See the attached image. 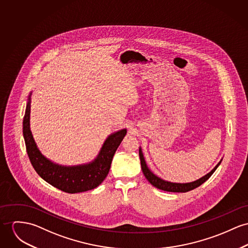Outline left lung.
I'll return each instance as SVG.
<instances>
[{
    "label": "left lung",
    "mask_w": 248,
    "mask_h": 248,
    "mask_svg": "<svg viewBox=\"0 0 248 248\" xmlns=\"http://www.w3.org/2000/svg\"><path fill=\"white\" fill-rule=\"evenodd\" d=\"M139 155H140V159L141 170H142L144 176L146 177V179L152 184L154 187H155L159 190H162V191H171V192H187V191H191V190L199 187L200 185H202L204 182H206L210 178L211 174L218 168V166L220 165V163L222 161V159H221L218 162V164L209 173L205 174L204 176H202L201 178H199L195 181L189 182V183H175V182L167 181V180H164V179L158 177L148 168L145 158L143 156L141 147H140V149H139Z\"/></svg>",
    "instance_id": "left-lung-1"
}]
</instances>
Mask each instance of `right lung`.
Returning a JSON list of instances; mask_svg holds the SVG:
<instances>
[{
	"label": "right lung",
	"mask_w": 248,
	"mask_h": 248,
	"mask_svg": "<svg viewBox=\"0 0 248 248\" xmlns=\"http://www.w3.org/2000/svg\"><path fill=\"white\" fill-rule=\"evenodd\" d=\"M31 94L32 93L28 96L22 123V133L26 151L35 171L46 182L68 193L90 191L98 187L109 171L113 155L126 135V129L124 128L110 134L93 161L74 166L59 165L41 154L31 132Z\"/></svg>",
	"instance_id": "right-lung-1"
}]
</instances>
